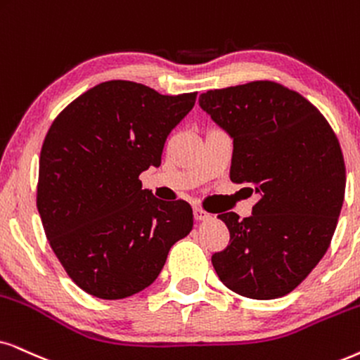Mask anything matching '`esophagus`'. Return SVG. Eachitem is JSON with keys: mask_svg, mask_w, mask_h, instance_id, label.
<instances>
[{"mask_svg": "<svg viewBox=\"0 0 360 360\" xmlns=\"http://www.w3.org/2000/svg\"><path fill=\"white\" fill-rule=\"evenodd\" d=\"M207 217H209V214L204 211L202 207H198V206L194 207V219L195 221H204V219H207Z\"/></svg>", "mask_w": 360, "mask_h": 360, "instance_id": "34e87169", "label": "esophagus"}]
</instances>
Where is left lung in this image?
<instances>
[{
  "label": "left lung",
  "mask_w": 360,
  "mask_h": 360,
  "mask_svg": "<svg viewBox=\"0 0 360 360\" xmlns=\"http://www.w3.org/2000/svg\"><path fill=\"white\" fill-rule=\"evenodd\" d=\"M199 104L233 138L231 181L259 194L251 217L217 216L231 238L212 254L214 269L244 297H282L317 266L338 226L345 193L338 136L312 103L274 81L211 89Z\"/></svg>",
  "instance_id": "1"
}]
</instances>
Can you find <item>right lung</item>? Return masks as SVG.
<instances>
[{"label":"right lung","instance_id":"1","mask_svg":"<svg viewBox=\"0 0 360 360\" xmlns=\"http://www.w3.org/2000/svg\"><path fill=\"white\" fill-rule=\"evenodd\" d=\"M195 98L112 79L76 98L49 126L36 206L53 252L84 292L112 301L146 289L171 245L193 229V207L159 201L139 174L161 165L167 136Z\"/></svg>","mask_w":360,"mask_h":360}]
</instances>
